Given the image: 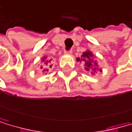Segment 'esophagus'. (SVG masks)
I'll list each match as a JSON object with an SVG mask.
<instances>
[{
	"mask_svg": "<svg viewBox=\"0 0 132 132\" xmlns=\"http://www.w3.org/2000/svg\"><path fill=\"white\" fill-rule=\"evenodd\" d=\"M65 54H71L72 53V51L71 50H65V51L64 52Z\"/></svg>",
	"mask_w": 132,
	"mask_h": 132,
	"instance_id": "obj_1",
	"label": "esophagus"
}]
</instances>
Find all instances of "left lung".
Instances as JSON below:
<instances>
[{"mask_svg": "<svg viewBox=\"0 0 132 132\" xmlns=\"http://www.w3.org/2000/svg\"><path fill=\"white\" fill-rule=\"evenodd\" d=\"M76 61L82 62L84 65V69L87 71H92V74H93V72H96L99 69L98 62L96 60L93 53L89 50L83 53L81 57H77ZM99 71L101 72V69H99Z\"/></svg>", "mask_w": 132, "mask_h": 132, "instance_id": "1", "label": "left lung"}]
</instances>
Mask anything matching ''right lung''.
<instances>
[{
    "mask_svg": "<svg viewBox=\"0 0 132 132\" xmlns=\"http://www.w3.org/2000/svg\"><path fill=\"white\" fill-rule=\"evenodd\" d=\"M42 65L40 67L43 71H48V68L52 67V59L47 58V57H44L42 58Z\"/></svg>",
    "mask_w": 132,
    "mask_h": 132,
    "instance_id": "1",
    "label": "right lung"
}]
</instances>
